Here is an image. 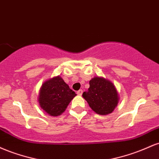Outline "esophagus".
I'll use <instances>...</instances> for the list:
<instances>
[{"instance_id": "1", "label": "esophagus", "mask_w": 159, "mask_h": 159, "mask_svg": "<svg viewBox=\"0 0 159 159\" xmlns=\"http://www.w3.org/2000/svg\"><path fill=\"white\" fill-rule=\"evenodd\" d=\"M82 93H83V90H79L78 91H77V94L78 96H81Z\"/></svg>"}]
</instances>
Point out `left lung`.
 <instances>
[{"label":"left lung","instance_id":"left-lung-1","mask_svg":"<svg viewBox=\"0 0 159 159\" xmlns=\"http://www.w3.org/2000/svg\"><path fill=\"white\" fill-rule=\"evenodd\" d=\"M83 97L96 114L106 115L112 113L117 105V91L108 80L95 77L90 81L88 90L83 93Z\"/></svg>","mask_w":159,"mask_h":159}]
</instances>
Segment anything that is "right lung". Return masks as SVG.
Here are the masks:
<instances>
[{"label":"right lung","mask_w":159,"mask_h":159,"mask_svg":"<svg viewBox=\"0 0 159 159\" xmlns=\"http://www.w3.org/2000/svg\"><path fill=\"white\" fill-rule=\"evenodd\" d=\"M76 96L60 76L46 81L41 87L39 105L45 112L53 116L64 112L71 100Z\"/></svg>","instance_id":"right-lung-1"}]
</instances>
